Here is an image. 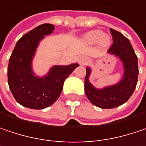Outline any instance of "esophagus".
<instances>
[{
	"label": "esophagus",
	"instance_id": "34e87169",
	"mask_svg": "<svg viewBox=\"0 0 146 146\" xmlns=\"http://www.w3.org/2000/svg\"><path fill=\"white\" fill-rule=\"evenodd\" d=\"M78 63L80 65H84L87 63V59H85L84 58H78Z\"/></svg>",
	"mask_w": 146,
	"mask_h": 146
}]
</instances>
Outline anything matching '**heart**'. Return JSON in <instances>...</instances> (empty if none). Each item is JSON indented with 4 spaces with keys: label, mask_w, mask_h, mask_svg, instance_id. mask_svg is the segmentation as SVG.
<instances>
[{
    "label": "heart",
    "mask_w": 146,
    "mask_h": 146,
    "mask_svg": "<svg viewBox=\"0 0 146 146\" xmlns=\"http://www.w3.org/2000/svg\"><path fill=\"white\" fill-rule=\"evenodd\" d=\"M84 40L88 44H97L100 42L102 47H108L111 44V38L108 35H103L101 30H92L84 36Z\"/></svg>",
    "instance_id": "1"
}]
</instances>
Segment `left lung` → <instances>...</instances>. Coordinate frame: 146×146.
<instances>
[{
    "instance_id": "1",
    "label": "left lung",
    "mask_w": 146,
    "mask_h": 146,
    "mask_svg": "<svg viewBox=\"0 0 146 146\" xmlns=\"http://www.w3.org/2000/svg\"><path fill=\"white\" fill-rule=\"evenodd\" d=\"M113 44L108 49V53L120 58L124 67L123 78L118 83L106 87L102 89L94 88L89 82L91 69L87 67L84 81L85 93L91 102L102 109H110L119 107L131 97L138 81V58L129 39L124 35L110 29Z\"/></svg>"
}]
</instances>
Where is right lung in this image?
I'll return each instance as SVG.
<instances>
[{"instance_id": "obj_1", "label": "right lung", "mask_w": 146, "mask_h": 146, "mask_svg": "<svg viewBox=\"0 0 146 146\" xmlns=\"http://www.w3.org/2000/svg\"><path fill=\"white\" fill-rule=\"evenodd\" d=\"M54 30V25L43 24L29 31L17 41L9 59V88L16 102L23 107L44 109L51 106L60 96L65 79L79 66L56 65L42 78L33 73L31 63L39 42Z\"/></svg>"}]
</instances>
